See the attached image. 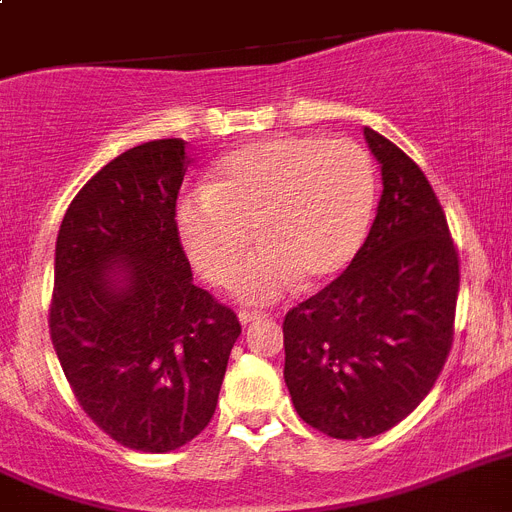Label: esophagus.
<instances>
[{"mask_svg":"<svg viewBox=\"0 0 512 512\" xmlns=\"http://www.w3.org/2000/svg\"><path fill=\"white\" fill-rule=\"evenodd\" d=\"M261 318H266L264 310H240L238 313V321L246 326V323H253V321H261Z\"/></svg>","mask_w":512,"mask_h":512,"instance_id":"1","label":"esophagus"}]
</instances>
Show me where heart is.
<instances>
[{
	"label": "heart",
	"mask_w": 512,
	"mask_h": 512,
	"mask_svg": "<svg viewBox=\"0 0 512 512\" xmlns=\"http://www.w3.org/2000/svg\"><path fill=\"white\" fill-rule=\"evenodd\" d=\"M375 165L352 139L277 137L222 157L209 189L186 194L176 227L209 282L227 285L253 243L261 248L235 290L269 303L300 279L318 287L355 261L375 209Z\"/></svg>",
	"instance_id": "obj_1"
}]
</instances>
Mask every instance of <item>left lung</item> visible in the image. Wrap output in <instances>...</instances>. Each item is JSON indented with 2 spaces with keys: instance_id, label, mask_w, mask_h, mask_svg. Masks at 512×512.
<instances>
[{
  "instance_id": "obj_1",
  "label": "left lung",
  "mask_w": 512,
  "mask_h": 512,
  "mask_svg": "<svg viewBox=\"0 0 512 512\" xmlns=\"http://www.w3.org/2000/svg\"><path fill=\"white\" fill-rule=\"evenodd\" d=\"M383 194L355 261L287 310L285 383L300 419L339 440L373 438L414 412L453 344L458 251L430 181L365 126Z\"/></svg>"
}]
</instances>
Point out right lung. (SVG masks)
I'll use <instances>...</instances> for the list:
<instances>
[{
    "label": "right lung",
    "instance_id": "add662e5",
    "mask_svg": "<svg viewBox=\"0 0 512 512\" xmlns=\"http://www.w3.org/2000/svg\"><path fill=\"white\" fill-rule=\"evenodd\" d=\"M183 139L121 152L69 204L48 334L74 399L116 443L168 453L217 406L238 316L191 282L176 227Z\"/></svg>",
    "mask_w": 512,
    "mask_h": 512
}]
</instances>
